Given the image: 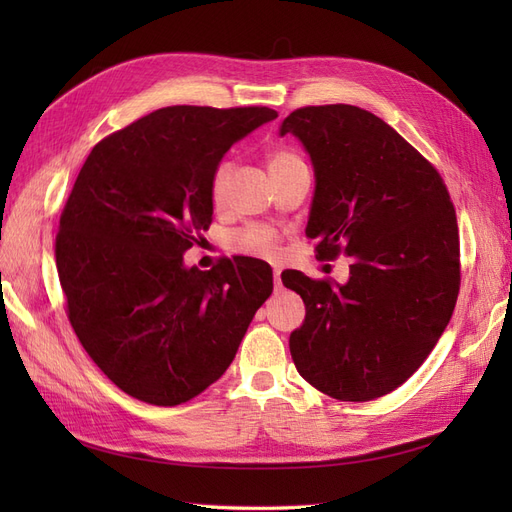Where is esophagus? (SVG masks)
Masks as SVG:
<instances>
[{
  "label": "esophagus",
  "mask_w": 512,
  "mask_h": 512,
  "mask_svg": "<svg viewBox=\"0 0 512 512\" xmlns=\"http://www.w3.org/2000/svg\"><path fill=\"white\" fill-rule=\"evenodd\" d=\"M273 284H275V292H280L282 286V271H273Z\"/></svg>",
  "instance_id": "1"
}]
</instances>
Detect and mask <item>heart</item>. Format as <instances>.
I'll list each match as a JSON object with an SVG mask.
<instances>
[{
  "label": "heart",
  "mask_w": 512,
  "mask_h": 512,
  "mask_svg": "<svg viewBox=\"0 0 512 512\" xmlns=\"http://www.w3.org/2000/svg\"><path fill=\"white\" fill-rule=\"evenodd\" d=\"M303 164L294 153L290 151H275L271 160H269V170L275 173V170H284L290 166ZM230 170L232 164L224 162L218 166L211 181V203L215 207H222L226 200V190H228V179H230ZM235 250L247 256H258V258H275L277 254V235L271 228L265 226H250L243 228L235 235Z\"/></svg>",
  "instance_id": "b5f03b06"
}]
</instances>
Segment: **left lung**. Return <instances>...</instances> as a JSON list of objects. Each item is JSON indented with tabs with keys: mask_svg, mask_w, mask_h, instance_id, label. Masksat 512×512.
<instances>
[{
	"mask_svg": "<svg viewBox=\"0 0 512 512\" xmlns=\"http://www.w3.org/2000/svg\"><path fill=\"white\" fill-rule=\"evenodd\" d=\"M314 166L307 237L352 258L346 284L282 275L305 303L290 333L299 374L324 395L369 401L404 384L438 344L459 292L457 218L438 170L389 123L350 104L305 106L280 136Z\"/></svg>",
	"mask_w": 512,
	"mask_h": 512,
	"instance_id": "1",
	"label": "left lung"
}]
</instances>
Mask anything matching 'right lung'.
<instances>
[{
  "instance_id": "obj_1",
  "label": "right lung",
  "mask_w": 512,
  "mask_h": 512,
  "mask_svg": "<svg viewBox=\"0 0 512 512\" xmlns=\"http://www.w3.org/2000/svg\"><path fill=\"white\" fill-rule=\"evenodd\" d=\"M273 108L166 106L100 141L59 220L55 258L79 342L123 393L177 406L235 359L273 271L226 258L183 262L213 220L211 181L226 151Z\"/></svg>"
}]
</instances>
